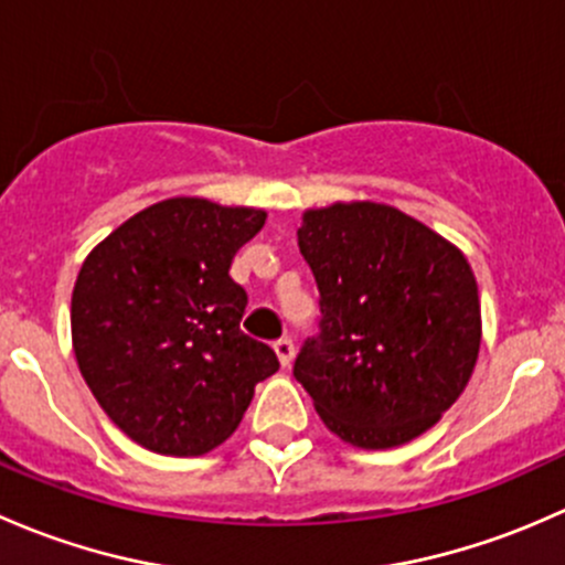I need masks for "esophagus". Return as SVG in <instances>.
I'll use <instances>...</instances> for the list:
<instances>
[{
  "mask_svg": "<svg viewBox=\"0 0 565 565\" xmlns=\"http://www.w3.org/2000/svg\"><path fill=\"white\" fill-rule=\"evenodd\" d=\"M275 353L277 359H280L282 367H290V362H294V342H290L288 337H282V340L275 342Z\"/></svg>",
  "mask_w": 565,
  "mask_h": 565,
  "instance_id": "34e87169",
  "label": "esophagus"
}]
</instances>
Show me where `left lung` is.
<instances>
[{"label": "left lung", "mask_w": 565, "mask_h": 565, "mask_svg": "<svg viewBox=\"0 0 565 565\" xmlns=\"http://www.w3.org/2000/svg\"><path fill=\"white\" fill-rule=\"evenodd\" d=\"M296 236L321 321L294 377L345 444L392 449L418 438L457 403L479 356V285L468 258L372 201L310 209Z\"/></svg>", "instance_id": "1"}]
</instances>
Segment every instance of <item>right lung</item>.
I'll list each match as a JSON object with an SVG mask.
<instances>
[{"instance_id": "add662e5", "label": "right lung", "mask_w": 565, "mask_h": 565, "mask_svg": "<svg viewBox=\"0 0 565 565\" xmlns=\"http://www.w3.org/2000/svg\"><path fill=\"white\" fill-rule=\"evenodd\" d=\"M266 212L168 198L86 255L73 288V351L110 422L143 449L212 451L239 427L277 353L239 329L247 290L231 264Z\"/></svg>"}]
</instances>
